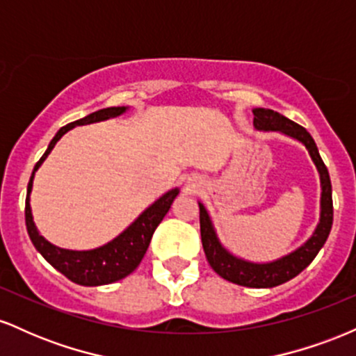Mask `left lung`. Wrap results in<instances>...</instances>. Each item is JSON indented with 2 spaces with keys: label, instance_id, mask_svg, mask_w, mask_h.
<instances>
[{
  "label": "left lung",
  "instance_id": "8db88e82",
  "mask_svg": "<svg viewBox=\"0 0 356 356\" xmlns=\"http://www.w3.org/2000/svg\"><path fill=\"white\" fill-rule=\"evenodd\" d=\"M254 129L263 132H280L295 140L301 142L309 152L313 164L316 165L320 174L321 184V199H320V222L312 234V238L301 244L293 252L286 254L280 259L269 261V263H252V261L243 259V257L232 254L229 249L222 246L214 229L209 212L199 202V220H201V239L202 248L206 252L211 268L224 280L239 286L248 288H275L286 281L300 275L303 269L316 257L323 244L328 239L333 224V199H332V181H330L328 169L321 161L318 147L314 144L313 137L309 136L305 127L295 124L293 120L286 118L281 113L269 108H254Z\"/></svg>",
  "mask_w": 356,
  "mask_h": 356
}]
</instances>
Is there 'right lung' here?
<instances>
[{
	"label": "right lung",
	"mask_w": 356,
	"mask_h": 356,
	"mask_svg": "<svg viewBox=\"0 0 356 356\" xmlns=\"http://www.w3.org/2000/svg\"><path fill=\"white\" fill-rule=\"evenodd\" d=\"M129 107H108L97 110V112L90 113V115L80 118V120L72 122V124L61 127L56 132V136L51 138L50 145H48L47 152L43 157L36 162L33 172H31L30 182H28L26 191V206H24V220H26L28 236H30L31 243L36 248V251L42 254L48 263L51 264L56 271L67 276L73 283L81 286H102L115 283L122 277L129 276L130 273L140 264L142 257H144L147 248H149L150 239H152L154 231L164 219V216L169 212L172 206L174 199L177 197L179 189L165 192L162 197H159L154 204H150L147 209L142 212L138 218L130 224L124 232L112 239L110 243L104 246L88 249V251H72V249H63L51 244L40 234L33 222V214H31L30 206V194L33 189V179L35 172L43 164L44 159L51 152L53 147L60 140L68 130H72L76 125H88L95 124V122L108 120V118L118 117L125 113Z\"/></svg>",
	"instance_id": "1"
}]
</instances>
